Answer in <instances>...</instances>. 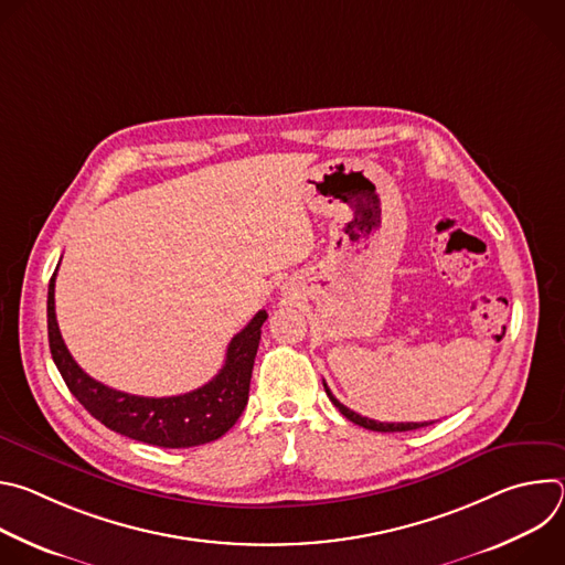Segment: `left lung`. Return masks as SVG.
Returning a JSON list of instances; mask_svg holds the SVG:
<instances>
[{
    "instance_id": "left-lung-1",
    "label": "left lung",
    "mask_w": 565,
    "mask_h": 565,
    "mask_svg": "<svg viewBox=\"0 0 565 565\" xmlns=\"http://www.w3.org/2000/svg\"><path fill=\"white\" fill-rule=\"evenodd\" d=\"M324 388H327V395L331 397L333 405L340 409V414H342L344 418H349L351 423H355V425L364 427V429H371V431H384V434H388V431H414V429H420V427H427V425H431V423H377V420L364 418V416H360V414L351 412L349 407H344L342 402H340V399H338V397L331 393V388L327 386V382H324Z\"/></svg>"
}]
</instances>
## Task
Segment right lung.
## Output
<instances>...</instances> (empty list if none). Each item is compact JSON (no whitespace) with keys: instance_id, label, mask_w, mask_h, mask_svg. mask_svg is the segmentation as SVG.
<instances>
[{"instance_id":"1","label":"right lung","mask_w":565,"mask_h":565,"mask_svg":"<svg viewBox=\"0 0 565 565\" xmlns=\"http://www.w3.org/2000/svg\"><path fill=\"white\" fill-rule=\"evenodd\" d=\"M55 273L46 299L51 355L75 399L105 427L138 443L181 449L221 438L244 414L262 327L268 319L266 310H259L250 324L232 338L223 369L207 384L183 395L142 397L109 388L71 358L55 319Z\"/></svg>"}]
</instances>
